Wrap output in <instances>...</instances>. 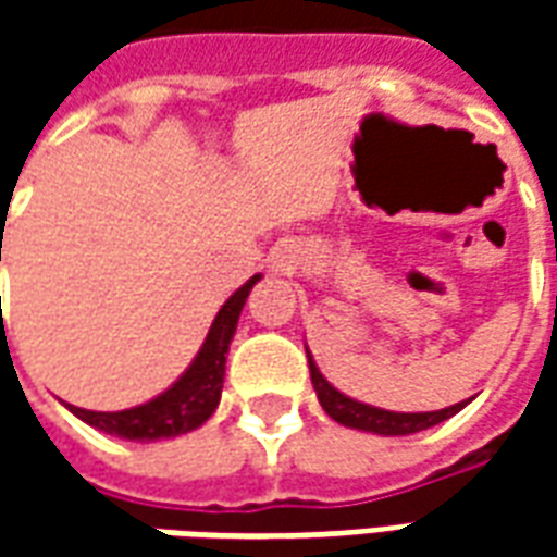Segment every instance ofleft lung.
<instances>
[{"mask_svg":"<svg viewBox=\"0 0 557 557\" xmlns=\"http://www.w3.org/2000/svg\"><path fill=\"white\" fill-rule=\"evenodd\" d=\"M310 361V379H313L315 397L322 403V409L331 414V418L343 423V426H351V430H367L379 432V435H411V432L430 430L442 420L454 418L456 411L462 409L466 403H456V406H447L442 411H385L375 409V406H367V403H358V399H349L346 394H339L337 387H331L319 373V367L313 363V358L307 355Z\"/></svg>","mask_w":557,"mask_h":557,"instance_id":"left-lung-1","label":"left lung"}]
</instances>
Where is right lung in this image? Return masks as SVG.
Instances as JSON below:
<instances>
[{"mask_svg": "<svg viewBox=\"0 0 557 557\" xmlns=\"http://www.w3.org/2000/svg\"><path fill=\"white\" fill-rule=\"evenodd\" d=\"M256 280H259V274L247 280L242 289L220 307L202 349L194 358V363L187 367V373L170 391H163L151 403H143L137 409L125 411H89L77 409V406H67V409L95 430L110 432V435H119L127 442H158V438H172V435L202 426L218 409L232 334L238 327V315H242V307Z\"/></svg>", "mask_w": 557, "mask_h": 557, "instance_id": "right-lung-1", "label": "right lung"}]
</instances>
